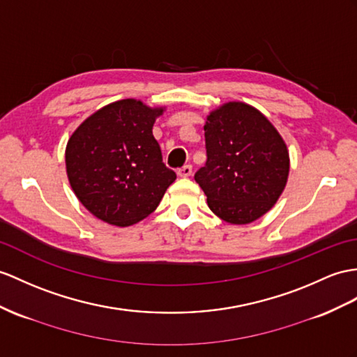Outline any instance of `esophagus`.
Segmentation results:
<instances>
[{
    "label": "esophagus",
    "instance_id": "34e87169",
    "mask_svg": "<svg viewBox=\"0 0 357 357\" xmlns=\"http://www.w3.org/2000/svg\"><path fill=\"white\" fill-rule=\"evenodd\" d=\"M177 174H178L180 177H189L190 174H192V167H190V165H185L183 168H180L177 171Z\"/></svg>",
    "mask_w": 357,
    "mask_h": 357
}]
</instances>
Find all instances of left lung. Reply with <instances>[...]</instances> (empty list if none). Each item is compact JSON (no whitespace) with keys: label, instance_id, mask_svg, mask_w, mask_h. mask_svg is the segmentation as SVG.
I'll return each mask as SVG.
<instances>
[{"label":"left lung","instance_id":"1","mask_svg":"<svg viewBox=\"0 0 357 357\" xmlns=\"http://www.w3.org/2000/svg\"><path fill=\"white\" fill-rule=\"evenodd\" d=\"M207 160L195 172L211 211L248 224L271 208L288 181L289 153L274 126L245 102H225L207 116Z\"/></svg>","mask_w":357,"mask_h":357}]
</instances>
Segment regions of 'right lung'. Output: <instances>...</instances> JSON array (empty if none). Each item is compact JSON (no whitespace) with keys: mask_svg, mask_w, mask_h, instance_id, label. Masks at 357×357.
<instances>
[{"mask_svg":"<svg viewBox=\"0 0 357 357\" xmlns=\"http://www.w3.org/2000/svg\"><path fill=\"white\" fill-rule=\"evenodd\" d=\"M162 113L142 101L119 100L95 112L69 137V183L98 220L118 227L136 224L155 211L177 178L153 136Z\"/></svg>","mask_w":357,"mask_h":357,"instance_id":"1","label":"right lung"}]
</instances>
